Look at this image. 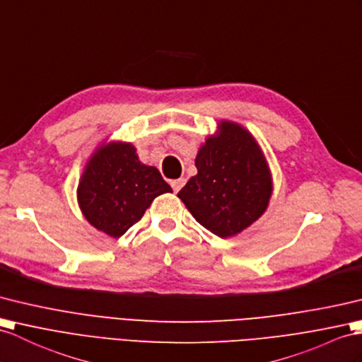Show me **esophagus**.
<instances>
[{
	"label": "esophagus",
	"mask_w": 362,
	"mask_h": 362,
	"mask_svg": "<svg viewBox=\"0 0 362 362\" xmlns=\"http://www.w3.org/2000/svg\"><path fill=\"white\" fill-rule=\"evenodd\" d=\"M186 178H180V180H175V181H172L170 184H172V189H173V192H180L181 190V187L184 186V184H186Z\"/></svg>",
	"instance_id": "esophagus-1"
}]
</instances>
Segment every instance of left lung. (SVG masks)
<instances>
[{
    "mask_svg": "<svg viewBox=\"0 0 362 362\" xmlns=\"http://www.w3.org/2000/svg\"><path fill=\"white\" fill-rule=\"evenodd\" d=\"M198 173L178 192L197 221L221 238L250 227L267 210L273 193L269 163L250 132L221 119L201 144Z\"/></svg>",
    "mask_w": 362,
    "mask_h": 362,
    "instance_id": "1",
    "label": "left lung"
}]
</instances>
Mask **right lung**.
Returning <instances> with one entry per match:
<instances>
[{
  "mask_svg": "<svg viewBox=\"0 0 362 362\" xmlns=\"http://www.w3.org/2000/svg\"><path fill=\"white\" fill-rule=\"evenodd\" d=\"M169 192L172 187L160 170L139 161L134 144L104 139L84 165L76 199L96 230L119 238L143 218L156 197Z\"/></svg>",
  "mask_w": 362,
  "mask_h": 362,
  "instance_id": "add662e5",
  "label": "right lung"
}]
</instances>
